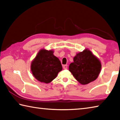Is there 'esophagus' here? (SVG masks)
I'll return each instance as SVG.
<instances>
[{
	"label": "esophagus",
	"instance_id": "34e87169",
	"mask_svg": "<svg viewBox=\"0 0 120 120\" xmlns=\"http://www.w3.org/2000/svg\"><path fill=\"white\" fill-rule=\"evenodd\" d=\"M67 67H68L67 65H64V66H63V68H64V69H67Z\"/></svg>",
	"mask_w": 120,
	"mask_h": 120
}]
</instances>
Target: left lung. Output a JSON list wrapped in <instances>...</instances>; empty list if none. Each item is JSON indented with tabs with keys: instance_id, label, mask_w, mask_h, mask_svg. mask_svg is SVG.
<instances>
[{
	"instance_id": "8db88e82",
	"label": "left lung",
	"mask_w": 120,
	"mask_h": 120,
	"mask_svg": "<svg viewBox=\"0 0 120 120\" xmlns=\"http://www.w3.org/2000/svg\"><path fill=\"white\" fill-rule=\"evenodd\" d=\"M101 69L100 61L89 49H85L74 57V62L69 66V71L82 85L95 80Z\"/></svg>"
}]
</instances>
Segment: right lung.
Returning a JSON list of instances; mask_svg holds the SVG:
<instances>
[{"label":"right lung","mask_w":120,"mask_h":120,"mask_svg":"<svg viewBox=\"0 0 120 120\" xmlns=\"http://www.w3.org/2000/svg\"><path fill=\"white\" fill-rule=\"evenodd\" d=\"M53 53L52 49H41L31 62V70L33 75L40 82H51L62 70L60 60Z\"/></svg>","instance_id":"add662e5"}]
</instances>
